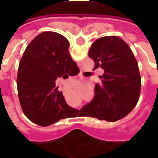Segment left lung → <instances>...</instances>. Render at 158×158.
<instances>
[{
  "instance_id": "obj_1",
  "label": "left lung",
  "mask_w": 158,
  "mask_h": 158,
  "mask_svg": "<svg viewBox=\"0 0 158 158\" xmlns=\"http://www.w3.org/2000/svg\"><path fill=\"white\" fill-rule=\"evenodd\" d=\"M94 61V70L104 69L100 83L95 86L92 101L80 114L100 120L115 122L128 115L138 103L141 76L136 58L129 46L117 36L96 40L89 51Z\"/></svg>"
}]
</instances>
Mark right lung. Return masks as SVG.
Returning <instances> with one entry per match:
<instances>
[{"mask_svg":"<svg viewBox=\"0 0 158 158\" xmlns=\"http://www.w3.org/2000/svg\"><path fill=\"white\" fill-rule=\"evenodd\" d=\"M69 47L62 35L43 32L29 43L19 62L16 83L20 105L27 118L40 126H50L76 114L55 86L57 78H68L77 68Z\"/></svg>","mask_w":158,"mask_h":158,"instance_id":"1","label":"right lung"}]
</instances>
